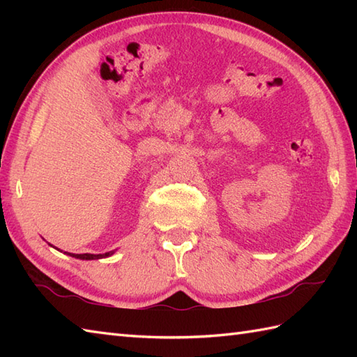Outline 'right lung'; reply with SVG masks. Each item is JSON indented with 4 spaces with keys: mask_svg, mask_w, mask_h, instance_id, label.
I'll list each match as a JSON object with an SVG mask.
<instances>
[{
    "mask_svg": "<svg viewBox=\"0 0 357 357\" xmlns=\"http://www.w3.org/2000/svg\"><path fill=\"white\" fill-rule=\"evenodd\" d=\"M67 253V252H66ZM113 252H109V253H104V255H90V253H82V255H75V253H67V255H70V256H73V257H78V259H87V261H90V259H100V257H105V256H110Z\"/></svg>",
    "mask_w": 357,
    "mask_h": 357,
    "instance_id": "right-lung-1",
    "label": "right lung"
}]
</instances>
